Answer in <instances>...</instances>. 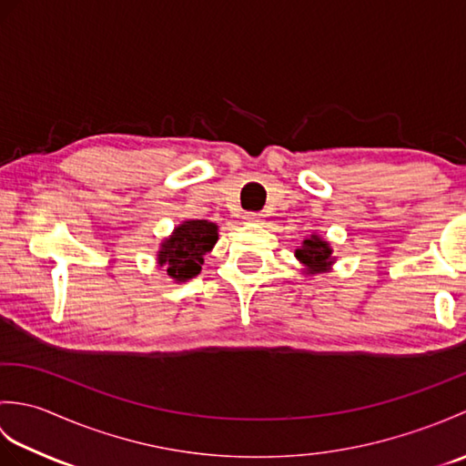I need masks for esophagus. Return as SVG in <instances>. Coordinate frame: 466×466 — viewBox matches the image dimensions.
Listing matches in <instances>:
<instances>
[{"mask_svg":"<svg viewBox=\"0 0 466 466\" xmlns=\"http://www.w3.org/2000/svg\"><path fill=\"white\" fill-rule=\"evenodd\" d=\"M244 218L248 222H252V224H260L262 222V214H258V212H248Z\"/></svg>","mask_w":466,"mask_h":466,"instance_id":"esophagus-1","label":"esophagus"}]
</instances>
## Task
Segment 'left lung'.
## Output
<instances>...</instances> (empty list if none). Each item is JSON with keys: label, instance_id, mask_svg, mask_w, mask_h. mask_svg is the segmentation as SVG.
Masks as SVG:
<instances>
[{"label": "left lung", "instance_id": "left-lung-1", "mask_svg": "<svg viewBox=\"0 0 466 466\" xmlns=\"http://www.w3.org/2000/svg\"><path fill=\"white\" fill-rule=\"evenodd\" d=\"M294 256H296V260L304 266L302 272L306 276L330 272L334 262H336V256H332L330 244L316 232L306 236L299 248L294 250Z\"/></svg>", "mask_w": 466, "mask_h": 466}]
</instances>
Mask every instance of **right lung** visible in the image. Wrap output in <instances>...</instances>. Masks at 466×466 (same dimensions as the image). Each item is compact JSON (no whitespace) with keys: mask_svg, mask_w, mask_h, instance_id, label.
Wrapping results in <instances>:
<instances>
[{"mask_svg":"<svg viewBox=\"0 0 466 466\" xmlns=\"http://www.w3.org/2000/svg\"><path fill=\"white\" fill-rule=\"evenodd\" d=\"M218 242V226L208 220H184L162 240L156 252L157 268H164L174 282H186L200 274L204 256Z\"/></svg>","mask_w":466,"mask_h":466,"instance_id":"right-lung-1","label":"right lung"}]
</instances>
